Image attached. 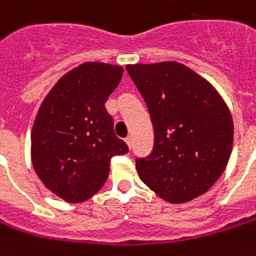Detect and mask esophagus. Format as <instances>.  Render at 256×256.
I'll return each instance as SVG.
<instances>
[{
    "mask_svg": "<svg viewBox=\"0 0 256 256\" xmlns=\"http://www.w3.org/2000/svg\"><path fill=\"white\" fill-rule=\"evenodd\" d=\"M124 142H126V144H128V147H132V142H133V140H132V137H130V136H128V137L126 138V140H124Z\"/></svg>",
    "mask_w": 256,
    "mask_h": 256,
    "instance_id": "esophagus-1",
    "label": "esophagus"
}]
</instances>
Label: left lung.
<instances>
[{
	"label": "left lung",
	"mask_w": 256,
	"mask_h": 256,
	"mask_svg": "<svg viewBox=\"0 0 256 256\" xmlns=\"http://www.w3.org/2000/svg\"><path fill=\"white\" fill-rule=\"evenodd\" d=\"M154 128L148 157L137 158L142 182L170 203L208 192L232 150L230 109L208 80L176 62L126 66Z\"/></svg>",
	"instance_id": "obj_1"
}]
</instances>
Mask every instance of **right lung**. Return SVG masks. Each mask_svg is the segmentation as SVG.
<instances>
[{"instance_id": "right-lung-1", "label": "right lung", "mask_w": 256, "mask_h": 256, "mask_svg": "<svg viewBox=\"0 0 256 256\" xmlns=\"http://www.w3.org/2000/svg\"><path fill=\"white\" fill-rule=\"evenodd\" d=\"M122 76L120 66L84 62L64 74L42 102L30 134L32 165L62 200L92 198L108 179L110 158L128 151L105 108Z\"/></svg>"}]
</instances>
